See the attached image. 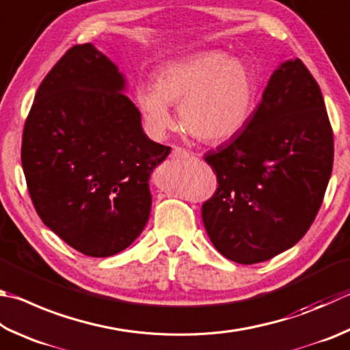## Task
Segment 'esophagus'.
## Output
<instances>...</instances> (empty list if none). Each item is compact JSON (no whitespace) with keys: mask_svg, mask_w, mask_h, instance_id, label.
<instances>
[{"mask_svg":"<svg viewBox=\"0 0 350 350\" xmlns=\"http://www.w3.org/2000/svg\"><path fill=\"white\" fill-rule=\"evenodd\" d=\"M171 157H173V159H187V157H189V153L187 150H183L180 147H174L173 150H171Z\"/></svg>","mask_w":350,"mask_h":350,"instance_id":"1","label":"esophagus"}]
</instances>
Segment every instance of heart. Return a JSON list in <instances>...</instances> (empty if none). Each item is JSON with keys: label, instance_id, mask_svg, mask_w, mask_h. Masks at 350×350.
<instances>
[{"label": "heart", "instance_id": "1", "mask_svg": "<svg viewBox=\"0 0 350 350\" xmlns=\"http://www.w3.org/2000/svg\"><path fill=\"white\" fill-rule=\"evenodd\" d=\"M257 79L250 64L209 50L157 70L154 82L136 88V104L156 133L173 124L170 104L179 105L183 130L202 142L220 144L243 131L256 109Z\"/></svg>", "mask_w": 350, "mask_h": 350}]
</instances>
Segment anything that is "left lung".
<instances>
[{
    "label": "left lung",
    "instance_id": "1",
    "mask_svg": "<svg viewBox=\"0 0 350 350\" xmlns=\"http://www.w3.org/2000/svg\"><path fill=\"white\" fill-rule=\"evenodd\" d=\"M217 189L202 220L221 256L266 262L312 225L334 165V133L319 84L300 59L272 73L243 131L209 151Z\"/></svg>",
    "mask_w": 350,
    "mask_h": 350
}]
</instances>
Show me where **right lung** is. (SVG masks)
Returning <instances> with one entry per match:
<instances>
[{"label":"right lung","instance_id":"add662e5","mask_svg":"<svg viewBox=\"0 0 350 350\" xmlns=\"http://www.w3.org/2000/svg\"><path fill=\"white\" fill-rule=\"evenodd\" d=\"M124 76L78 44L42 79L24 124L21 163L42 224L90 257L124 251L147 225L148 179L171 148L145 135Z\"/></svg>","mask_w":350,"mask_h":350}]
</instances>
